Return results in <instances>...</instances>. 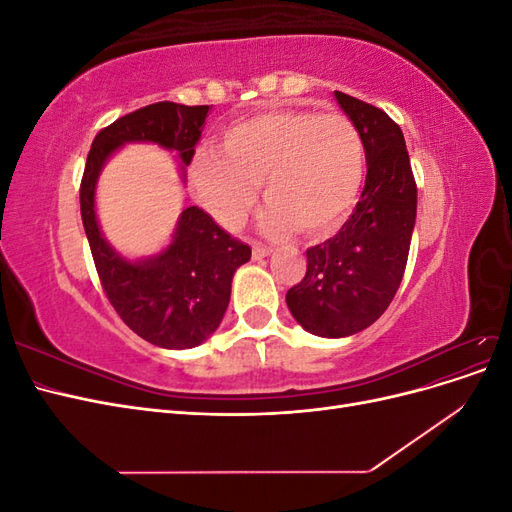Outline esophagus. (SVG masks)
I'll return each instance as SVG.
<instances>
[{
	"label": "esophagus",
	"instance_id": "esophagus-1",
	"mask_svg": "<svg viewBox=\"0 0 512 512\" xmlns=\"http://www.w3.org/2000/svg\"><path fill=\"white\" fill-rule=\"evenodd\" d=\"M271 254V247H267V245H262V243H254L252 245V256L258 260V258H265V256H269Z\"/></svg>",
	"mask_w": 512,
	"mask_h": 512
}]
</instances>
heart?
Here are the masks:
<instances>
[{
	"label": "heart",
	"mask_w": 512,
	"mask_h": 512,
	"mask_svg": "<svg viewBox=\"0 0 512 512\" xmlns=\"http://www.w3.org/2000/svg\"><path fill=\"white\" fill-rule=\"evenodd\" d=\"M365 179V143L352 119L273 108L224 130L220 151L198 149L190 181L198 203L226 230L250 218L262 183L269 235H331L352 213Z\"/></svg>",
	"instance_id": "heart-1"
}]
</instances>
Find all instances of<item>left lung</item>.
<instances>
[{
  "label": "left lung",
  "mask_w": 512,
  "mask_h": 512,
  "mask_svg": "<svg viewBox=\"0 0 512 512\" xmlns=\"http://www.w3.org/2000/svg\"><path fill=\"white\" fill-rule=\"evenodd\" d=\"M335 98L359 128L367 177L361 200L335 237L307 250L303 280L286 303L320 337L354 335L391 305L406 271L416 220V181L404 134L382 108L342 91Z\"/></svg>",
  "instance_id": "obj_1"
}]
</instances>
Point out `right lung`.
<instances>
[{
  "mask_svg": "<svg viewBox=\"0 0 512 512\" xmlns=\"http://www.w3.org/2000/svg\"><path fill=\"white\" fill-rule=\"evenodd\" d=\"M209 106L156 102L102 128L91 143L81 179V218L100 284L119 318L149 344L183 350L203 344L220 327L230 301L232 275L252 250L213 222L209 213L188 207L166 250L149 260L128 262L102 237L94 194L100 170L123 143L149 141L194 158Z\"/></svg>",
  "mask_w": 512,
  "mask_h": 512,
  "instance_id": "right-lung-1",
  "label": "right lung"
}]
</instances>
